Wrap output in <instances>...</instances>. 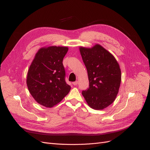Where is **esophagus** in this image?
<instances>
[{"mask_svg": "<svg viewBox=\"0 0 150 150\" xmlns=\"http://www.w3.org/2000/svg\"><path fill=\"white\" fill-rule=\"evenodd\" d=\"M78 81H74V82L72 83V84H73V85H74V86H76L77 84H78Z\"/></svg>", "mask_w": 150, "mask_h": 150, "instance_id": "1", "label": "esophagus"}]
</instances>
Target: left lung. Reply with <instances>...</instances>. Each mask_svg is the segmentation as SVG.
<instances>
[{
	"mask_svg": "<svg viewBox=\"0 0 150 150\" xmlns=\"http://www.w3.org/2000/svg\"><path fill=\"white\" fill-rule=\"evenodd\" d=\"M79 51L89 83V88L83 91V96L91 108L103 110L114 102L118 93L121 81L120 65L99 44L91 48L80 47Z\"/></svg>",
	"mask_w": 150,
	"mask_h": 150,
	"instance_id": "obj_1",
	"label": "left lung"
}]
</instances>
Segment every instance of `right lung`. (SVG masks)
Masks as SVG:
<instances>
[{"label": "right lung", "mask_w": 150, "mask_h": 150, "mask_svg": "<svg viewBox=\"0 0 150 150\" xmlns=\"http://www.w3.org/2000/svg\"><path fill=\"white\" fill-rule=\"evenodd\" d=\"M67 51V47L40 48L29 67L26 79L28 89L35 100L46 108L61 102L71 90L62 64Z\"/></svg>", "instance_id": "right-lung-1"}]
</instances>
